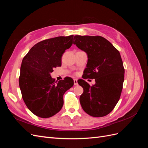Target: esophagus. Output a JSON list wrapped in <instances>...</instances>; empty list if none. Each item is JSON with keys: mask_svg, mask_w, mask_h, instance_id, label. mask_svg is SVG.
Listing matches in <instances>:
<instances>
[{"mask_svg": "<svg viewBox=\"0 0 148 148\" xmlns=\"http://www.w3.org/2000/svg\"><path fill=\"white\" fill-rule=\"evenodd\" d=\"M73 82H74V85H75V86H77V85L78 84V82H77V79H73Z\"/></svg>", "mask_w": 148, "mask_h": 148, "instance_id": "obj_1", "label": "esophagus"}]
</instances>
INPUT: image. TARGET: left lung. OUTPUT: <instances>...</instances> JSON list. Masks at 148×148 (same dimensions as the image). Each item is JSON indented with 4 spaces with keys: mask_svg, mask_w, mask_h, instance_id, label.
Wrapping results in <instances>:
<instances>
[{
    "mask_svg": "<svg viewBox=\"0 0 148 148\" xmlns=\"http://www.w3.org/2000/svg\"><path fill=\"white\" fill-rule=\"evenodd\" d=\"M74 44L88 55L84 79H95L90 86L83 79L79 97L83 109L88 115L101 117L111 112L119 101L123 88L125 69L119 51L108 40L99 36H75Z\"/></svg>",
    "mask_w": 148,
    "mask_h": 148,
    "instance_id": "obj_1",
    "label": "left lung"
}]
</instances>
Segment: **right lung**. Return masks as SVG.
<instances>
[{
  "mask_svg": "<svg viewBox=\"0 0 148 148\" xmlns=\"http://www.w3.org/2000/svg\"><path fill=\"white\" fill-rule=\"evenodd\" d=\"M73 35L45 39L31 47L22 60L19 85L28 109L38 117L49 118L61 110L64 93L73 86L66 77L59 82L52 78L53 68L61 66L66 49L73 44Z\"/></svg>",
  "mask_w": 148,
  "mask_h": 148,
  "instance_id": "1",
  "label": "right lung"
}]
</instances>
